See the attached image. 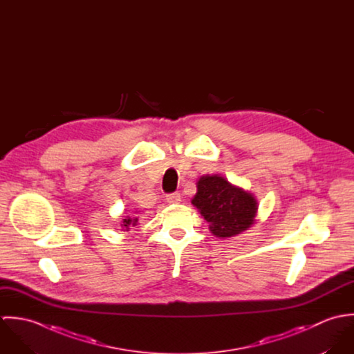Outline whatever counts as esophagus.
I'll return each mask as SVG.
<instances>
[{
  "label": "esophagus",
  "instance_id": "esophagus-1",
  "mask_svg": "<svg viewBox=\"0 0 354 354\" xmlns=\"http://www.w3.org/2000/svg\"><path fill=\"white\" fill-rule=\"evenodd\" d=\"M166 202L170 203V204H177V203L181 202V195L178 192L169 194V195H166Z\"/></svg>",
  "mask_w": 354,
  "mask_h": 354
}]
</instances>
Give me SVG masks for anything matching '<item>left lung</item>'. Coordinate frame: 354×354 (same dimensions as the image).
<instances>
[{"instance_id": "obj_1", "label": "left lung", "mask_w": 354, "mask_h": 354, "mask_svg": "<svg viewBox=\"0 0 354 354\" xmlns=\"http://www.w3.org/2000/svg\"><path fill=\"white\" fill-rule=\"evenodd\" d=\"M192 204L209 223L216 237H233L243 233L254 221L257 202L251 194L233 187L223 177L203 176Z\"/></svg>"}]
</instances>
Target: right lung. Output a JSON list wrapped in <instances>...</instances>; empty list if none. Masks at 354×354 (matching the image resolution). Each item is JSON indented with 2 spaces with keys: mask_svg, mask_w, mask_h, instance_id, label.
Wrapping results in <instances>:
<instances>
[{
  "mask_svg": "<svg viewBox=\"0 0 354 354\" xmlns=\"http://www.w3.org/2000/svg\"><path fill=\"white\" fill-rule=\"evenodd\" d=\"M136 225H138V218H136V216H132V218L128 216L127 219H124V222H122L121 226L128 230L131 226H136Z\"/></svg>",
  "mask_w": 354,
  "mask_h": 354,
  "instance_id": "add662e5",
  "label": "right lung"
}]
</instances>
